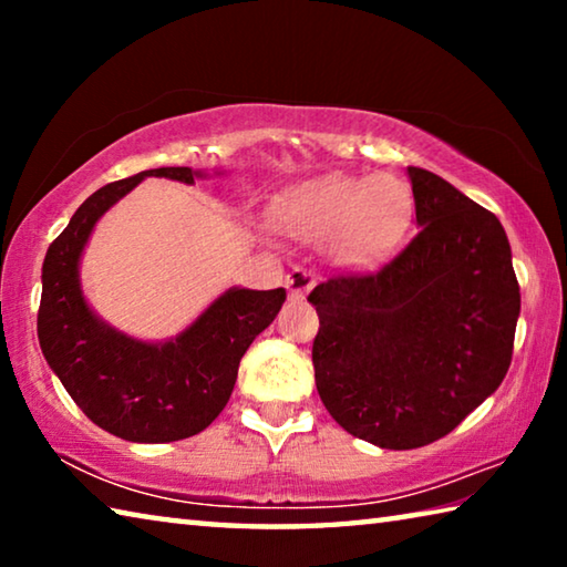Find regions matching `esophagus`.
I'll list each match as a JSON object with an SVG mask.
<instances>
[{
  "label": "esophagus",
  "mask_w": 567,
  "mask_h": 567,
  "mask_svg": "<svg viewBox=\"0 0 567 567\" xmlns=\"http://www.w3.org/2000/svg\"><path fill=\"white\" fill-rule=\"evenodd\" d=\"M285 287L292 300H302V297L315 287V272L307 267H295V270L285 277Z\"/></svg>",
  "instance_id": "1"
}]
</instances>
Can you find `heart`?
I'll return each mask as SVG.
<instances>
[{"mask_svg": "<svg viewBox=\"0 0 567 567\" xmlns=\"http://www.w3.org/2000/svg\"><path fill=\"white\" fill-rule=\"evenodd\" d=\"M415 215L408 182L390 175L324 177L295 187L277 203L282 233L332 243L342 267L372 270L402 245Z\"/></svg>", "mask_w": 567, "mask_h": 567, "instance_id": "heart-1", "label": "heart"}]
</instances>
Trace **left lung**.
Segmentation results:
<instances>
[{"label": "left lung", "mask_w": 567, "mask_h": 567, "mask_svg": "<svg viewBox=\"0 0 567 567\" xmlns=\"http://www.w3.org/2000/svg\"><path fill=\"white\" fill-rule=\"evenodd\" d=\"M417 235L372 275L310 292L315 385L340 427L385 450L435 443L501 388L520 287L493 213L408 167Z\"/></svg>", "instance_id": "1"}]
</instances>
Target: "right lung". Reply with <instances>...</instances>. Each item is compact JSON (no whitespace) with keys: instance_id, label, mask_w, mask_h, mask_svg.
I'll return each instance as SVG.
<instances>
[{"instance_id":"obj_1","label":"right lung","mask_w":567,"mask_h":567,"mask_svg":"<svg viewBox=\"0 0 567 567\" xmlns=\"http://www.w3.org/2000/svg\"><path fill=\"white\" fill-rule=\"evenodd\" d=\"M145 177L195 185L205 172L145 169L84 199L47 249L37 334L47 364L94 425L130 443H175L203 433L225 410L239 360L275 320L287 295L285 287H229L187 330L165 342L134 340L97 318L82 295V252L100 217Z\"/></svg>"}]
</instances>
